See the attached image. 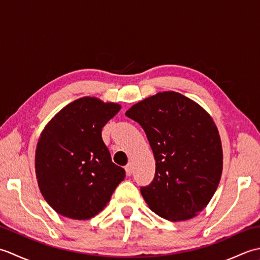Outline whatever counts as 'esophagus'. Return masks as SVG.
Masks as SVG:
<instances>
[{"instance_id":"obj_1","label":"esophagus","mask_w":260,"mask_h":260,"mask_svg":"<svg viewBox=\"0 0 260 260\" xmlns=\"http://www.w3.org/2000/svg\"><path fill=\"white\" fill-rule=\"evenodd\" d=\"M125 170H126V174L128 175V176H131L132 173H133V165H132L131 163H128L125 167Z\"/></svg>"}]
</instances>
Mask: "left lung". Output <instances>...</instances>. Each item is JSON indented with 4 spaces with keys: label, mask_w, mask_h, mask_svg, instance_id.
<instances>
[{
    "label": "left lung",
    "mask_w": 260,
    "mask_h": 260,
    "mask_svg": "<svg viewBox=\"0 0 260 260\" xmlns=\"http://www.w3.org/2000/svg\"><path fill=\"white\" fill-rule=\"evenodd\" d=\"M126 116L144 129L155 175L141 193L153 212L170 221L191 219L207 207L222 173L219 132L200 105L175 91L135 104Z\"/></svg>",
    "instance_id": "obj_1"
}]
</instances>
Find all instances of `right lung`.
Listing matches in <instances>:
<instances>
[{"mask_svg":"<svg viewBox=\"0 0 260 260\" xmlns=\"http://www.w3.org/2000/svg\"><path fill=\"white\" fill-rule=\"evenodd\" d=\"M120 105L84 97L49 121L38 141L36 175L45 200L70 219L95 217L125 178L113 163L102 129Z\"/></svg>","mask_w":260,"mask_h":260,"instance_id":"1","label":"right lung"}]
</instances>
